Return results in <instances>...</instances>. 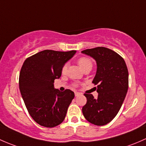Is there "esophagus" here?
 Returning <instances> with one entry per match:
<instances>
[{
  "mask_svg": "<svg viewBox=\"0 0 146 146\" xmlns=\"http://www.w3.org/2000/svg\"><path fill=\"white\" fill-rule=\"evenodd\" d=\"M74 94H75V96H76V97H78V96L82 95V94H81V93H79V92H75Z\"/></svg>",
  "mask_w": 146,
  "mask_h": 146,
  "instance_id": "34e87169",
  "label": "esophagus"
}]
</instances>
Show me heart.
I'll return each mask as SVG.
<instances>
[{"label":"heart","mask_w":146,"mask_h":146,"mask_svg":"<svg viewBox=\"0 0 146 146\" xmlns=\"http://www.w3.org/2000/svg\"><path fill=\"white\" fill-rule=\"evenodd\" d=\"M78 64H79V67H81L82 70H84L86 67H88L91 66L92 67L93 64L92 62H91V60L88 58H86V57H82V58H79L78 60ZM67 64H65L64 66L62 67V73H64L67 70Z\"/></svg>","instance_id":"obj_1"}]
</instances>
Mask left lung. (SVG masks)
<instances>
[{
    "instance_id": "obj_1",
    "label": "left lung",
    "mask_w": 146,
    "mask_h": 146,
    "mask_svg": "<svg viewBox=\"0 0 146 146\" xmlns=\"http://www.w3.org/2000/svg\"><path fill=\"white\" fill-rule=\"evenodd\" d=\"M82 53L96 61L97 71L93 83L97 86L98 98L84 94L86 104L82 112L87 121L97 126L110 122L117 115L129 87V72L124 60L105 47L86 49Z\"/></svg>"
}]
</instances>
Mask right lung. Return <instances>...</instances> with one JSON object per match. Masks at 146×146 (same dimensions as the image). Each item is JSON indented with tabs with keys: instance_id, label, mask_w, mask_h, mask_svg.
<instances>
[{
	"instance_id": "1",
	"label": "right lung",
	"mask_w": 146,
	"mask_h": 146,
	"mask_svg": "<svg viewBox=\"0 0 146 146\" xmlns=\"http://www.w3.org/2000/svg\"><path fill=\"white\" fill-rule=\"evenodd\" d=\"M76 50L61 52L45 50L25 60L20 70L19 86L21 95L33 119L45 127H56L62 122L74 94L70 89L54 88L62 67Z\"/></svg>"
}]
</instances>
